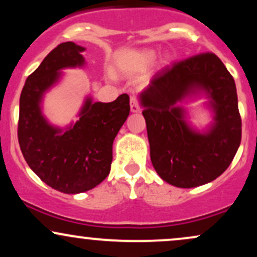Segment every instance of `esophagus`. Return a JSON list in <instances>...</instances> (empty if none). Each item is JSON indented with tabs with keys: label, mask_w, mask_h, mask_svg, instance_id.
<instances>
[{
	"label": "esophagus",
	"mask_w": 257,
	"mask_h": 257,
	"mask_svg": "<svg viewBox=\"0 0 257 257\" xmlns=\"http://www.w3.org/2000/svg\"><path fill=\"white\" fill-rule=\"evenodd\" d=\"M131 110H132V112H134V113L140 112V106H139L138 99L135 98V96H132L131 98Z\"/></svg>",
	"instance_id": "esophagus-1"
}]
</instances>
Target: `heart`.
Instances as JSON below:
<instances>
[{"label":"heart","instance_id":"obj_1","mask_svg":"<svg viewBox=\"0 0 257 257\" xmlns=\"http://www.w3.org/2000/svg\"><path fill=\"white\" fill-rule=\"evenodd\" d=\"M157 54L158 52L152 48L124 52L117 59V65H118L119 70L124 72H143L155 61ZM170 60H172L170 55L168 53H164L159 58L157 67L162 69V67L167 66L170 63Z\"/></svg>","mask_w":257,"mask_h":257}]
</instances>
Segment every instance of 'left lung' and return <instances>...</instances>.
<instances>
[{
    "mask_svg": "<svg viewBox=\"0 0 257 257\" xmlns=\"http://www.w3.org/2000/svg\"><path fill=\"white\" fill-rule=\"evenodd\" d=\"M204 95L213 122L198 131L181 105ZM146 120L150 155L168 184L191 188L213 181L228 168L241 139L234 79L213 53H203L166 67L139 95Z\"/></svg>",
    "mask_w": 257,
    "mask_h": 257,
    "instance_id": "left-lung-1",
    "label": "left lung"
}]
</instances>
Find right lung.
<instances>
[{"instance_id": "add662e5", "label": "right lung", "mask_w": 257, "mask_h": 257, "mask_svg": "<svg viewBox=\"0 0 257 257\" xmlns=\"http://www.w3.org/2000/svg\"><path fill=\"white\" fill-rule=\"evenodd\" d=\"M84 47L59 44L26 79L19 101L18 140L26 163L44 184L76 194L98 186L110 174L112 144L129 116V96L93 102L87 96L79 119L66 128L51 124L42 113L44 94L60 81L64 69L83 67Z\"/></svg>"}]
</instances>
